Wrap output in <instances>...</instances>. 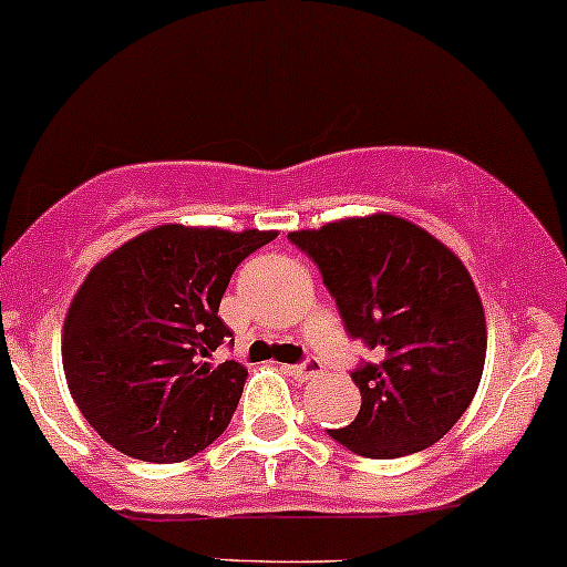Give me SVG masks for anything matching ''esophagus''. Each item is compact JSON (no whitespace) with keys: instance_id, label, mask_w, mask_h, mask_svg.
Returning a JSON list of instances; mask_svg holds the SVG:
<instances>
[{"instance_id":"obj_1","label":"esophagus","mask_w":567,"mask_h":567,"mask_svg":"<svg viewBox=\"0 0 567 567\" xmlns=\"http://www.w3.org/2000/svg\"><path fill=\"white\" fill-rule=\"evenodd\" d=\"M322 369H326V365H322V360H317V358H307L303 363L288 365L290 377H296L298 382H307V379L322 374Z\"/></svg>"}]
</instances>
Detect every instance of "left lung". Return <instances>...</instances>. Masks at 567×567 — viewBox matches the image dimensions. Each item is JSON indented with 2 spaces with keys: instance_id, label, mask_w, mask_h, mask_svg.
Instances as JSON below:
<instances>
[{
  "instance_id": "left-lung-1",
  "label": "left lung",
  "mask_w": 567,
  "mask_h": 567,
  "mask_svg": "<svg viewBox=\"0 0 567 567\" xmlns=\"http://www.w3.org/2000/svg\"><path fill=\"white\" fill-rule=\"evenodd\" d=\"M288 239L317 264L347 333L374 352L352 371L358 416L328 435L377 460L444 439L474 401L487 354L482 298L463 260L425 228L382 213Z\"/></svg>"
}]
</instances>
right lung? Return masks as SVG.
Here are the masks:
<instances>
[{
  "mask_svg": "<svg viewBox=\"0 0 567 567\" xmlns=\"http://www.w3.org/2000/svg\"><path fill=\"white\" fill-rule=\"evenodd\" d=\"M274 231L158 226L93 266L64 320L61 360L89 425L123 455L179 463L228 427L247 369L213 363L236 266Z\"/></svg>",
  "mask_w": 567,
  "mask_h": 567,
  "instance_id": "right-lung-1",
  "label": "right lung"
}]
</instances>
